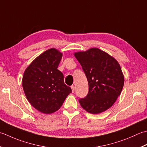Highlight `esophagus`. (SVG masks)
I'll return each mask as SVG.
<instances>
[{
	"instance_id": "1",
	"label": "esophagus",
	"mask_w": 147,
	"mask_h": 147,
	"mask_svg": "<svg viewBox=\"0 0 147 147\" xmlns=\"http://www.w3.org/2000/svg\"><path fill=\"white\" fill-rule=\"evenodd\" d=\"M71 91H72V92H74V91H75V86H71Z\"/></svg>"
}]
</instances>
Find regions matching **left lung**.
I'll return each instance as SVG.
<instances>
[{"mask_svg":"<svg viewBox=\"0 0 147 147\" xmlns=\"http://www.w3.org/2000/svg\"><path fill=\"white\" fill-rule=\"evenodd\" d=\"M87 77L89 91L79 99L84 109L92 114L111 107L121 94L124 79L117 61L98 48L75 53Z\"/></svg>","mask_w":147,"mask_h":147,"instance_id":"8db88e82","label":"left lung"}]
</instances>
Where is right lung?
I'll return each instance as SVG.
<instances>
[{
	"label": "right lung",
	"instance_id": "right-lung-1",
	"mask_svg": "<svg viewBox=\"0 0 147 147\" xmlns=\"http://www.w3.org/2000/svg\"><path fill=\"white\" fill-rule=\"evenodd\" d=\"M62 54L54 48L47 50L33 61L24 72L23 88L26 98L35 109L44 113L57 111L71 92L57 69Z\"/></svg>",
	"mask_w": 147,
	"mask_h": 147
}]
</instances>
